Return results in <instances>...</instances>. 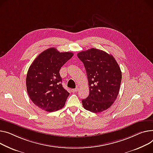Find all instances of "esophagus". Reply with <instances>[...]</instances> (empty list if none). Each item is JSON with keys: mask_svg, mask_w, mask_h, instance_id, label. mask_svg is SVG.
<instances>
[{"mask_svg": "<svg viewBox=\"0 0 153 153\" xmlns=\"http://www.w3.org/2000/svg\"><path fill=\"white\" fill-rule=\"evenodd\" d=\"M79 90V88H74V89H72L71 90V91H73V92H76V91H77Z\"/></svg>", "mask_w": 153, "mask_h": 153, "instance_id": "1", "label": "esophagus"}]
</instances>
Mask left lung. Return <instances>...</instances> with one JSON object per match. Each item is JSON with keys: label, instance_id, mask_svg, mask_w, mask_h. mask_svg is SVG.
Listing matches in <instances>:
<instances>
[{"label": "left lung", "instance_id": "8db88e82", "mask_svg": "<svg viewBox=\"0 0 153 153\" xmlns=\"http://www.w3.org/2000/svg\"><path fill=\"white\" fill-rule=\"evenodd\" d=\"M85 66L89 95L82 100L84 108L91 113H101L113 104L119 92L122 80L120 67L113 55L90 48L77 53Z\"/></svg>", "mask_w": 153, "mask_h": 153}]
</instances>
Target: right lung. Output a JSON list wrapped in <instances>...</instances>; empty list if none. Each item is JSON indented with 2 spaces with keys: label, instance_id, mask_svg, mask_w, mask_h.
Listing matches in <instances>:
<instances>
[{
  "label": "right lung",
  "instance_id": "obj_1",
  "mask_svg": "<svg viewBox=\"0 0 153 153\" xmlns=\"http://www.w3.org/2000/svg\"><path fill=\"white\" fill-rule=\"evenodd\" d=\"M73 55L52 47L39 54L30 65L26 76L27 94L40 109L53 112L65 106L69 93L63 87L59 72Z\"/></svg>",
  "mask_w": 153,
  "mask_h": 153
}]
</instances>
